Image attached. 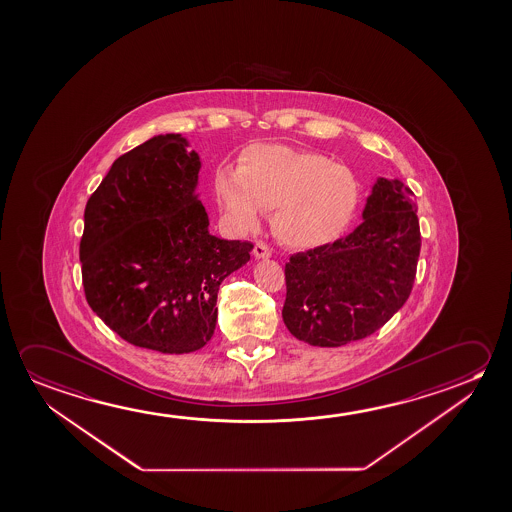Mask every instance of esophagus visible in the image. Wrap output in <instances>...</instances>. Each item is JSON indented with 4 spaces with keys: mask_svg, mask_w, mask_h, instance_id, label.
Listing matches in <instances>:
<instances>
[{
    "mask_svg": "<svg viewBox=\"0 0 512 512\" xmlns=\"http://www.w3.org/2000/svg\"><path fill=\"white\" fill-rule=\"evenodd\" d=\"M253 255H255V259H269L271 257V250L268 248V244L264 243H255L253 246Z\"/></svg>",
    "mask_w": 512,
    "mask_h": 512,
    "instance_id": "34e87169",
    "label": "esophagus"
}]
</instances>
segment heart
Segmentation results:
<instances>
[{"label":"heart","instance_id":"heart-1","mask_svg":"<svg viewBox=\"0 0 512 512\" xmlns=\"http://www.w3.org/2000/svg\"><path fill=\"white\" fill-rule=\"evenodd\" d=\"M214 191L237 232L259 227L262 211H273L275 236L294 250L335 243L351 225L362 197L351 168L276 143L244 149L236 172L225 166L216 172Z\"/></svg>","mask_w":512,"mask_h":512}]
</instances>
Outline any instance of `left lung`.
<instances>
[{"label":"left lung","mask_w":512,"mask_h":512,"mask_svg":"<svg viewBox=\"0 0 512 512\" xmlns=\"http://www.w3.org/2000/svg\"><path fill=\"white\" fill-rule=\"evenodd\" d=\"M413 191L378 177L363 221L335 243L292 255L285 264L287 330L310 346L365 339L392 319L417 275L420 227Z\"/></svg>","instance_id":"1"}]
</instances>
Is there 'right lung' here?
<instances>
[{
	"label": "right lung",
	"instance_id": "1",
	"mask_svg": "<svg viewBox=\"0 0 512 512\" xmlns=\"http://www.w3.org/2000/svg\"><path fill=\"white\" fill-rule=\"evenodd\" d=\"M188 147L158 134L120 156L88 198L79 244L90 308L129 344L165 354L211 340L221 282L253 250L209 232Z\"/></svg>",
	"mask_w": 512,
	"mask_h": 512
}]
</instances>
